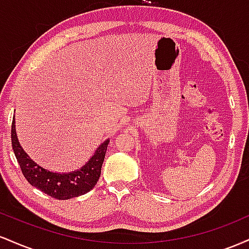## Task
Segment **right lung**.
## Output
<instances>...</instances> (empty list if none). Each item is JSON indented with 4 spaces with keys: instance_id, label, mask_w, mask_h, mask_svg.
<instances>
[{
    "instance_id": "right-lung-1",
    "label": "right lung",
    "mask_w": 249,
    "mask_h": 249,
    "mask_svg": "<svg viewBox=\"0 0 249 249\" xmlns=\"http://www.w3.org/2000/svg\"><path fill=\"white\" fill-rule=\"evenodd\" d=\"M108 141L97 148L95 156L81 170L67 174L53 173L37 165L24 152L16 137L15 119L11 123V145L24 178L30 185L48 196L58 200H67L90 192L101 177L102 165L107 150Z\"/></svg>"
}]
</instances>
